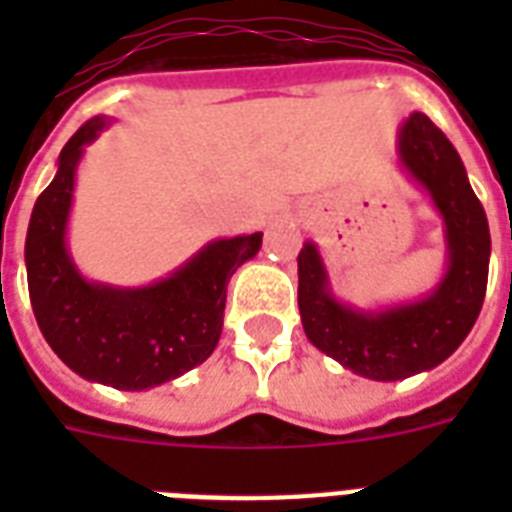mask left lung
Masks as SVG:
<instances>
[{"instance_id": "1", "label": "left lung", "mask_w": 512, "mask_h": 512, "mask_svg": "<svg viewBox=\"0 0 512 512\" xmlns=\"http://www.w3.org/2000/svg\"><path fill=\"white\" fill-rule=\"evenodd\" d=\"M396 159L444 223L446 265L417 300L358 308L335 295L316 241L297 255V305L308 340L358 377L406 380L444 364L476 324L489 281L492 236L468 172L444 132L414 111L396 132Z\"/></svg>"}]
</instances>
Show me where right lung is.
I'll return each instance as SVG.
<instances>
[{
	"label": "right lung",
	"mask_w": 512,
	"mask_h": 512,
	"mask_svg": "<svg viewBox=\"0 0 512 512\" xmlns=\"http://www.w3.org/2000/svg\"><path fill=\"white\" fill-rule=\"evenodd\" d=\"M111 124L103 114L82 124L36 199L26 233L28 295L44 340L71 372L116 390H151L212 356L228 281L260 252L263 233L207 241L143 287L87 279L68 249V217L84 148Z\"/></svg>",
	"instance_id": "right-lung-1"
}]
</instances>
